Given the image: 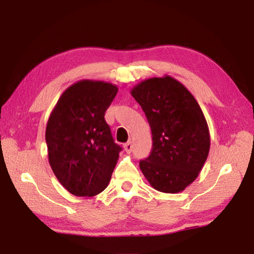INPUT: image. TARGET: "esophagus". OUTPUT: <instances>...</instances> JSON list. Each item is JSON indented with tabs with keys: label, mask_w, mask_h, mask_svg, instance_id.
Listing matches in <instances>:
<instances>
[{
	"label": "esophagus",
	"mask_w": 254,
	"mask_h": 254,
	"mask_svg": "<svg viewBox=\"0 0 254 254\" xmlns=\"http://www.w3.org/2000/svg\"><path fill=\"white\" fill-rule=\"evenodd\" d=\"M132 149H133V145H132L131 141H128V142H127L126 144H124V150H126L127 153H130L132 151Z\"/></svg>",
	"instance_id": "34e87169"
}]
</instances>
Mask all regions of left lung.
Instances as JSON below:
<instances>
[{"label": "left lung", "mask_w": 254, "mask_h": 254, "mask_svg": "<svg viewBox=\"0 0 254 254\" xmlns=\"http://www.w3.org/2000/svg\"><path fill=\"white\" fill-rule=\"evenodd\" d=\"M131 95L142 107L152 133L151 153L140 169L158 191L176 194L198 177L207 159L210 137L198 103L168 75L141 81Z\"/></svg>", "instance_id": "obj_1"}]
</instances>
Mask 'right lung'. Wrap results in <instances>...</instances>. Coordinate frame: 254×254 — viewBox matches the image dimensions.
Wrapping results in <instances>:
<instances>
[{"label": "right lung", "instance_id": "right-lung-1", "mask_svg": "<svg viewBox=\"0 0 254 254\" xmlns=\"http://www.w3.org/2000/svg\"><path fill=\"white\" fill-rule=\"evenodd\" d=\"M118 86L83 79L59 97L46 127L51 169L70 194L92 197L107 187L122 148L104 115Z\"/></svg>", "mask_w": 254, "mask_h": 254}]
</instances>
